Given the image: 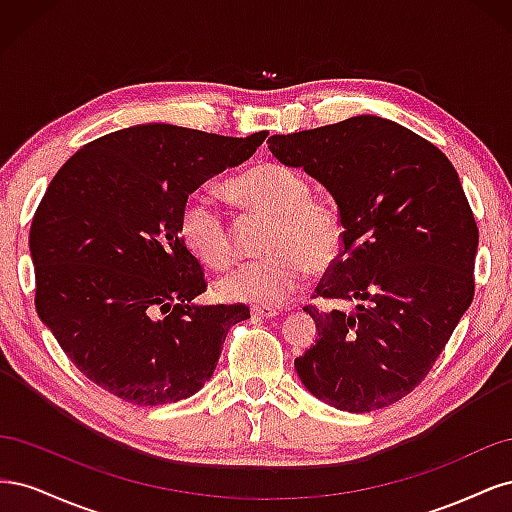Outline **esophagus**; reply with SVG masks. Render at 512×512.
I'll list each match as a JSON object with an SVG mask.
<instances>
[{
    "label": "esophagus",
    "instance_id": "34e87169",
    "mask_svg": "<svg viewBox=\"0 0 512 512\" xmlns=\"http://www.w3.org/2000/svg\"><path fill=\"white\" fill-rule=\"evenodd\" d=\"M252 316L254 318H273V316H277V309L265 307V305H252Z\"/></svg>",
    "mask_w": 512,
    "mask_h": 512
}]
</instances>
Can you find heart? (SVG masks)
Wrapping results in <instances>:
<instances>
[{"label":"heart","instance_id":"b5f03b06","mask_svg":"<svg viewBox=\"0 0 512 512\" xmlns=\"http://www.w3.org/2000/svg\"><path fill=\"white\" fill-rule=\"evenodd\" d=\"M226 194L243 213L267 218L260 258L220 277L218 292L228 301L280 305L307 275L329 271L342 256L346 228L342 215L324 200L309 198V183L288 166L267 162L226 183ZM179 232L188 250L205 265L222 269L232 260V230L205 196L185 200Z\"/></svg>","mask_w":512,"mask_h":512}]
</instances>
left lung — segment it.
<instances>
[{
	"label": "left lung",
	"mask_w": 512,
	"mask_h": 512,
	"mask_svg": "<svg viewBox=\"0 0 512 512\" xmlns=\"http://www.w3.org/2000/svg\"><path fill=\"white\" fill-rule=\"evenodd\" d=\"M267 143L327 188L346 228L316 288L333 307H303L318 337L294 369L337 410L391 406L429 374L474 299L478 228L457 170L423 136L376 115Z\"/></svg>",
	"instance_id": "1"
}]
</instances>
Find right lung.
Here are the masks:
<instances>
[{"label": "right lung", "instance_id": "right-lung-1", "mask_svg": "<svg viewBox=\"0 0 512 512\" xmlns=\"http://www.w3.org/2000/svg\"><path fill=\"white\" fill-rule=\"evenodd\" d=\"M232 138L147 123L81 147L34 215L36 309L91 382L136 406L192 397L245 305H196L205 273L179 232L188 196L254 156Z\"/></svg>", "mask_w": 512, "mask_h": 512}]
</instances>
